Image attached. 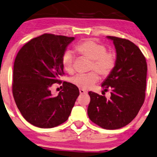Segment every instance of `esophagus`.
Returning a JSON list of instances; mask_svg holds the SVG:
<instances>
[{"instance_id": "34e87169", "label": "esophagus", "mask_w": 157, "mask_h": 157, "mask_svg": "<svg viewBox=\"0 0 157 157\" xmlns=\"http://www.w3.org/2000/svg\"><path fill=\"white\" fill-rule=\"evenodd\" d=\"M79 91H80V94H85V93H87V92L84 90H82V89H80L79 90Z\"/></svg>"}]
</instances>
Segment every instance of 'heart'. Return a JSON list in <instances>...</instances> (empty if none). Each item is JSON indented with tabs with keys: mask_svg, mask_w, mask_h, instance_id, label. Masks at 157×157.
<instances>
[{
	"mask_svg": "<svg viewBox=\"0 0 157 157\" xmlns=\"http://www.w3.org/2000/svg\"><path fill=\"white\" fill-rule=\"evenodd\" d=\"M75 51L82 58L91 60L89 70L96 71L102 77H106L114 70L117 64V54L113 51H107V48L94 39H86L75 45ZM61 65L69 74L74 72V56L72 53L67 51L61 57ZM99 77L95 72L77 75L71 79V82L82 90L92 88L98 82Z\"/></svg>",
	"mask_w": 157,
	"mask_h": 157,
	"instance_id": "obj_1",
	"label": "heart"
}]
</instances>
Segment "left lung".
<instances>
[{"label": "left lung", "instance_id": "8db88e82", "mask_svg": "<svg viewBox=\"0 0 157 157\" xmlns=\"http://www.w3.org/2000/svg\"><path fill=\"white\" fill-rule=\"evenodd\" d=\"M114 43L117 64L103 82L106 98L92 91L88 108L90 120L101 128L116 130L128 124L136 117L146 96L147 64L139 48L129 40L107 36Z\"/></svg>", "mask_w": 157, "mask_h": 157}]
</instances>
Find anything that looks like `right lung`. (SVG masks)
<instances>
[{"instance_id": "add662e5", "label": "right lung", "mask_w": 157, "mask_h": 157, "mask_svg": "<svg viewBox=\"0 0 157 157\" xmlns=\"http://www.w3.org/2000/svg\"><path fill=\"white\" fill-rule=\"evenodd\" d=\"M74 37L45 33L23 45L16 56L12 93L16 104L27 122L40 128H54L66 122L80 92L64 82L56 97L50 88L61 84L64 75L61 57ZM61 86V87H62Z\"/></svg>"}]
</instances>
